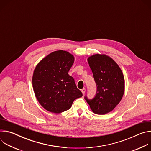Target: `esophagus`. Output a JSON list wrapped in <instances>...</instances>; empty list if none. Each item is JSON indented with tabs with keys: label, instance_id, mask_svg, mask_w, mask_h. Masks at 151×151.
I'll use <instances>...</instances> for the list:
<instances>
[{
	"label": "esophagus",
	"instance_id": "esophagus-1",
	"mask_svg": "<svg viewBox=\"0 0 151 151\" xmlns=\"http://www.w3.org/2000/svg\"><path fill=\"white\" fill-rule=\"evenodd\" d=\"M81 91H82V94H84L85 93V91H86V89H85V88H83V89L81 90Z\"/></svg>",
	"mask_w": 151,
	"mask_h": 151
}]
</instances>
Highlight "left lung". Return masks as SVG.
I'll use <instances>...</instances> for the list:
<instances>
[{
    "label": "left lung",
    "instance_id": "left-lung-1",
    "mask_svg": "<svg viewBox=\"0 0 151 151\" xmlns=\"http://www.w3.org/2000/svg\"><path fill=\"white\" fill-rule=\"evenodd\" d=\"M93 73L97 92L93 99L85 97L92 111L104 115L112 111L121 100L124 93L125 81L121 69L110 57L94 54L88 58Z\"/></svg>",
    "mask_w": 151,
    "mask_h": 151
}]
</instances>
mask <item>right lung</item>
Listing matches in <instances>:
<instances>
[{"instance_id":"right-lung-1","label":"right lung","mask_w":151,"mask_h":151,"mask_svg":"<svg viewBox=\"0 0 151 151\" xmlns=\"http://www.w3.org/2000/svg\"><path fill=\"white\" fill-rule=\"evenodd\" d=\"M75 58L68 51L52 52L35 69L32 83L35 96L47 111L60 114L69 109L77 98L82 96L75 80L68 74Z\"/></svg>"}]
</instances>
